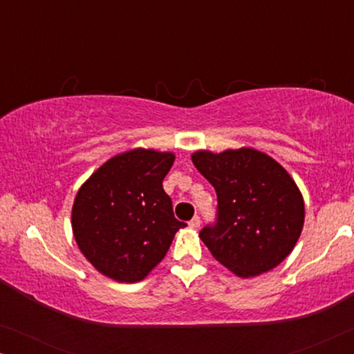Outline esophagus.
I'll return each instance as SVG.
<instances>
[{"instance_id":"1","label":"esophagus","mask_w":354,"mask_h":354,"mask_svg":"<svg viewBox=\"0 0 354 354\" xmlns=\"http://www.w3.org/2000/svg\"><path fill=\"white\" fill-rule=\"evenodd\" d=\"M188 225H190L192 229H198V227L201 225V219H200V217H198V216H195L190 222H188Z\"/></svg>"}]
</instances>
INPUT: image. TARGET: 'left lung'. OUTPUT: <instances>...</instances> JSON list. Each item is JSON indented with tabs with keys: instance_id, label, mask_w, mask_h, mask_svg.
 I'll use <instances>...</instances> for the list:
<instances>
[{
	"instance_id": "left-lung-1",
	"label": "left lung",
	"mask_w": 354,
	"mask_h": 354,
	"mask_svg": "<svg viewBox=\"0 0 354 354\" xmlns=\"http://www.w3.org/2000/svg\"><path fill=\"white\" fill-rule=\"evenodd\" d=\"M217 193V222L200 232L211 254L236 277L277 268L304 224L303 195L280 164L254 148L192 154Z\"/></svg>"
}]
</instances>
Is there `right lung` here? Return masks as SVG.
Segmentation results:
<instances>
[{"label": "right lung", "mask_w": 354, "mask_h": 354, "mask_svg": "<svg viewBox=\"0 0 354 354\" xmlns=\"http://www.w3.org/2000/svg\"><path fill=\"white\" fill-rule=\"evenodd\" d=\"M176 154L135 148L115 154L86 178L72 206L82 254L115 282L143 280L166 256L185 222L174 217L162 188Z\"/></svg>", "instance_id": "obj_1"}]
</instances>
